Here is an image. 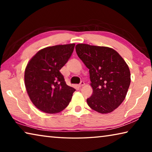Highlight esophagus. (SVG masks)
I'll list each match as a JSON object with an SVG mask.
<instances>
[{
  "label": "esophagus",
  "instance_id": "1",
  "mask_svg": "<svg viewBox=\"0 0 152 152\" xmlns=\"http://www.w3.org/2000/svg\"><path fill=\"white\" fill-rule=\"evenodd\" d=\"M84 85V81H81L80 82V84H79V87H82Z\"/></svg>",
  "mask_w": 152,
  "mask_h": 152
}]
</instances>
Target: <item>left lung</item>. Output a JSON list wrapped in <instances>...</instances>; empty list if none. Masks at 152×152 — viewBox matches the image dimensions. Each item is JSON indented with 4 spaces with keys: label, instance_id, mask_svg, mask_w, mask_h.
<instances>
[{
    "label": "left lung",
    "instance_id": "8db88e82",
    "mask_svg": "<svg viewBox=\"0 0 152 152\" xmlns=\"http://www.w3.org/2000/svg\"><path fill=\"white\" fill-rule=\"evenodd\" d=\"M76 53L89 69L93 92L87 99L95 111L106 114L124 101L131 82L129 68L123 58L112 48L80 43Z\"/></svg>",
    "mask_w": 152,
    "mask_h": 152
}]
</instances>
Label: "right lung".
Instances as JSON below:
<instances>
[{
  "mask_svg": "<svg viewBox=\"0 0 152 152\" xmlns=\"http://www.w3.org/2000/svg\"><path fill=\"white\" fill-rule=\"evenodd\" d=\"M74 43L43 48L27 64L25 85L33 104L46 113H56L68 106L76 91L66 84L60 70L71 57Z\"/></svg>",
  "mask_w": 152,
  "mask_h": 152,
  "instance_id": "right-lung-1",
  "label": "right lung"
}]
</instances>
